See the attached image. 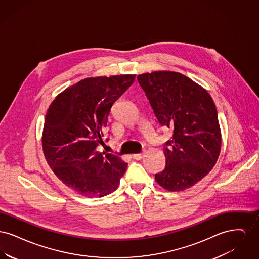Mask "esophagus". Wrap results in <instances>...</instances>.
<instances>
[{"label": "esophagus", "mask_w": 259, "mask_h": 259, "mask_svg": "<svg viewBox=\"0 0 259 259\" xmlns=\"http://www.w3.org/2000/svg\"><path fill=\"white\" fill-rule=\"evenodd\" d=\"M132 156H133V158L135 160H141L143 158V156H144V153H136V154H133Z\"/></svg>", "instance_id": "obj_1"}]
</instances>
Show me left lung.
I'll return each instance as SVG.
<instances>
[{
	"label": "left lung",
	"mask_w": 259,
	"mask_h": 259,
	"mask_svg": "<svg viewBox=\"0 0 259 259\" xmlns=\"http://www.w3.org/2000/svg\"><path fill=\"white\" fill-rule=\"evenodd\" d=\"M137 79L159 124L172 129L163 148L166 165L155 181L169 191L189 188L210 172L221 152L215 105L203 87L180 73L153 72Z\"/></svg>",
	"instance_id": "1"
}]
</instances>
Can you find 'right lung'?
<instances>
[{
  "mask_svg": "<svg viewBox=\"0 0 259 259\" xmlns=\"http://www.w3.org/2000/svg\"><path fill=\"white\" fill-rule=\"evenodd\" d=\"M136 74L89 77L60 93L48 110L42 149L51 170L67 186L87 197H103L118 187L127 163L97 147L111 107ZM109 141V138L106 139Z\"/></svg>",
  "mask_w": 259,
  "mask_h": 259,
  "instance_id": "obj_1",
  "label": "right lung"
}]
</instances>
